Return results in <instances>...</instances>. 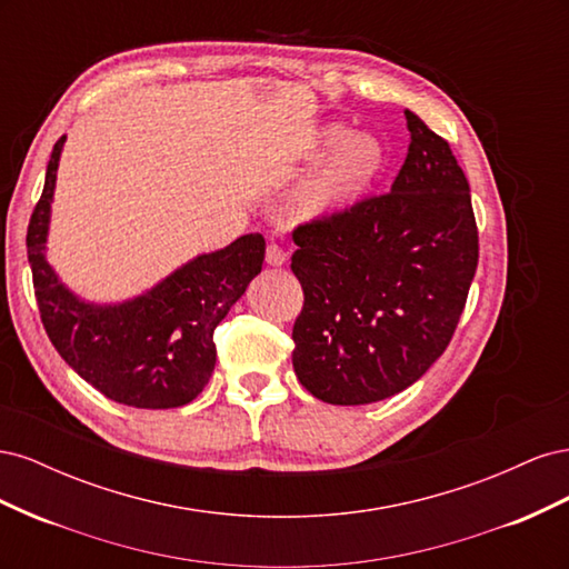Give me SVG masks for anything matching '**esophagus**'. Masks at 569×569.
Here are the masks:
<instances>
[{
  "label": "esophagus",
  "mask_w": 569,
  "mask_h": 569,
  "mask_svg": "<svg viewBox=\"0 0 569 569\" xmlns=\"http://www.w3.org/2000/svg\"><path fill=\"white\" fill-rule=\"evenodd\" d=\"M266 261H268V266H274V268L284 266V263H287V251H284V247H280L278 242H270L268 249H266Z\"/></svg>",
  "instance_id": "esophagus-1"
}]
</instances>
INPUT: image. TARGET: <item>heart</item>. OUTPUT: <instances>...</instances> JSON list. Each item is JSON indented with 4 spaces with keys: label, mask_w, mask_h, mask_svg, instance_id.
I'll list each match as a JSON object with an SVG mask.
<instances>
[{
    "label": "heart",
    "mask_w": 569,
    "mask_h": 569,
    "mask_svg": "<svg viewBox=\"0 0 569 569\" xmlns=\"http://www.w3.org/2000/svg\"><path fill=\"white\" fill-rule=\"evenodd\" d=\"M325 149H337L313 180V201L320 209H337L351 201L377 178L385 166V147L370 132L349 137L343 126L327 128Z\"/></svg>",
    "instance_id": "heart-1"
}]
</instances>
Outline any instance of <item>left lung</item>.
<instances>
[{
  "instance_id": "8db88e82",
  "label": "left lung",
  "mask_w": 569,
  "mask_h": 569,
  "mask_svg": "<svg viewBox=\"0 0 569 569\" xmlns=\"http://www.w3.org/2000/svg\"><path fill=\"white\" fill-rule=\"evenodd\" d=\"M410 144L391 192L303 222L291 272L299 382L332 406L408 389L446 351L477 270L470 184L449 142L406 111Z\"/></svg>"
}]
</instances>
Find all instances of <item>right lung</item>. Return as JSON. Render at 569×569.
<instances>
[{
    "label": "right lung",
    "mask_w": 569,
    "mask_h": 569,
    "mask_svg": "<svg viewBox=\"0 0 569 569\" xmlns=\"http://www.w3.org/2000/svg\"><path fill=\"white\" fill-rule=\"evenodd\" d=\"M66 134L51 149L42 197L30 216L28 261L44 330L59 356L107 399L132 408H178L209 385L213 330L261 272L263 234L201 253L123 303L76 297L47 263V232Z\"/></svg>",
    "instance_id": "right-lung-1"
}]
</instances>
